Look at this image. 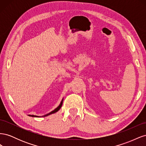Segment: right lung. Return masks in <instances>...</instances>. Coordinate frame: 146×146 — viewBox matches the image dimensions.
<instances>
[{"label":"right lung","instance_id":"add662e5","mask_svg":"<svg viewBox=\"0 0 146 146\" xmlns=\"http://www.w3.org/2000/svg\"><path fill=\"white\" fill-rule=\"evenodd\" d=\"M62 104H63V100H62V101H61V104H60V105L58 106V107H57L56 109H55L54 111H52V112H50V113H49L48 114H46V115H44V116H43V117H45V116H48V115H50V114H53V113H56V112H57L58 111V110L61 108V106H62ZM30 116H32V117H38V116H34V115H29Z\"/></svg>","mask_w":146,"mask_h":146}]
</instances>
